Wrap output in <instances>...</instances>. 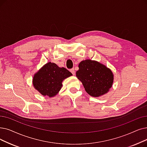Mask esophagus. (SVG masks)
Here are the masks:
<instances>
[{
  "mask_svg": "<svg viewBox=\"0 0 147 147\" xmlns=\"http://www.w3.org/2000/svg\"><path fill=\"white\" fill-rule=\"evenodd\" d=\"M70 72H71L73 75H75V70L74 68H72L70 69Z\"/></svg>",
  "mask_w": 147,
  "mask_h": 147,
  "instance_id": "1",
  "label": "esophagus"
}]
</instances>
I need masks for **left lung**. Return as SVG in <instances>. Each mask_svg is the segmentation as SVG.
I'll list each match as a JSON object with an SVG mask.
<instances>
[{
    "instance_id": "8db88e82",
    "label": "left lung",
    "mask_w": 147,
    "mask_h": 147,
    "mask_svg": "<svg viewBox=\"0 0 147 147\" xmlns=\"http://www.w3.org/2000/svg\"><path fill=\"white\" fill-rule=\"evenodd\" d=\"M113 76L110 68L91 59L81 61L76 72V77L82 83L86 92L94 97H101L109 91Z\"/></svg>"
}]
</instances>
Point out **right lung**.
I'll list each match as a JSON object with an SVG mask.
<instances>
[{
    "instance_id": "add662e5",
    "label": "right lung",
    "mask_w": 147,
    "mask_h": 147,
    "mask_svg": "<svg viewBox=\"0 0 147 147\" xmlns=\"http://www.w3.org/2000/svg\"><path fill=\"white\" fill-rule=\"evenodd\" d=\"M72 75L66 68L49 62L34 74L32 84L34 88L43 96L51 98L59 93L63 80Z\"/></svg>"
}]
</instances>
